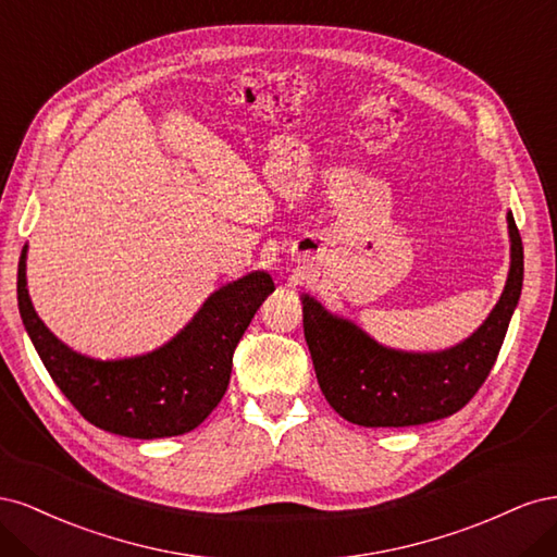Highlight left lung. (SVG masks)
Returning a JSON list of instances; mask_svg holds the SVG:
<instances>
[{
	"mask_svg": "<svg viewBox=\"0 0 557 557\" xmlns=\"http://www.w3.org/2000/svg\"><path fill=\"white\" fill-rule=\"evenodd\" d=\"M511 269L485 323L442 352H404L376 344L358 325L305 295V336L330 407L362 428H409L453 416L491 374L522 288V242L507 215Z\"/></svg>",
	"mask_w": 557,
	"mask_h": 557,
	"instance_id": "8db88e82",
	"label": "left lung"
}]
</instances>
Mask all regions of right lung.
Instances as JSON below:
<instances>
[{"instance_id": "right-lung-1", "label": "right lung", "mask_w": 557, "mask_h": 557, "mask_svg": "<svg viewBox=\"0 0 557 557\" xmlns=\"http://www.w3.org/2000/svg\"><path fill=\"white\" fill-rule=\"evenodd\" d=\"M18 262V309L50 379L99 430L160 440L195 430L223 399L232 356L274 281L252 272L215 290L170 344L125 360H92L64 346L32 307Z\"/></svg>"}]
</instances>
